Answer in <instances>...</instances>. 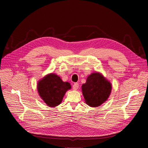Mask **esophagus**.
<instances>
[{
	"label": "esophagus",
	"mask_w": 148,
	"mask_h": 148,
	"mask_svg": "<svg viewBox=\"0 0 148 148\" xmlns=\"http://www.w3.org/2000/svg\"><path fill=\"white\" fill-rule=\"evenodd\" d=\"M78 88H79V84L77 83H74L73 84V86H72V88H73V90H77Z\"/></svg>",
	"instance_id": "obj_1"
}]
</instances>
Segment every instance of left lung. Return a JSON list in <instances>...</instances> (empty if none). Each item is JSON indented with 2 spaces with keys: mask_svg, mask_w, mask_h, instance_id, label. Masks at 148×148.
Returning <instances> with one entry per match:
<instances>
[{
  "mask_svg": "<svg viewBox=\"0 0 148 148\" xmlns=\"http://www.w3.org/2000/svg\"><path fill=\"white\" fill-rule=\"evenodd\" d=\"M82 93L85 102L92 108L102 105L111 95L112 84L99 72H92L82 84Z\"/></svg>",
  "mask_w": 148,
  "mask_h": 148,
  "instance_id": "1",
  "label": "left lung"
}]
</instances>
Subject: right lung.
<instances>
[{
  "mask_svg": "<svg viewBox=\"0 0 148 148\" xmlns=\"http://www.w3.org/2000/svg\"><path fill=\"white\" fill-rule=\"evenodd\" d=\"M69 82H64L55 73H50L40 79L37 89L43 101L50 108H55L61 103L67 91L71 90Z\"/></svg>",
  "mask_w": 148,
  "mask_h": 148,
  "instance_id": "1",
  "label": "right lung"
}]
</instances>
